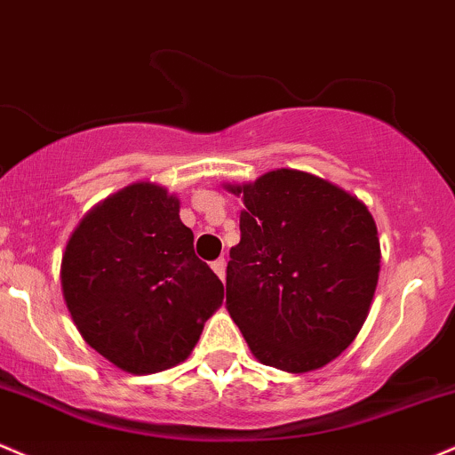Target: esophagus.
I'll return each instance as SVG.
<instances>
[{
  "label": "esophagus",
  "instance_id": "34e87169",
  "mask_svg": "<svg viewBox=\"0 0 455 455\" xmlns=\"http://www.w3.org/2000/svg\"><path fill=\"white\" fill-rule=\"evenodd\" d=\"M212 270L219 275V279H226V259H223V258L214 259Z\"/></svg>",
  "mask_w": 455,
  "mask_h": 455
}]
</instances>
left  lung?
Wrapping results in <instances>:
<instances>
[{"mask_svg":"<svg viewBox=\"0 0 455 455\" xmlns=\"http://www.w3.org/2000/svg\"><path fill=\"white\" fill-rule=\"evenodd\" d=\"M243 196L228 311L259 363L303 374L355 341L374 299L380 243L363 202L314 173L275 170Z\"/></svg>","mask_w":455,"mask_h":455,"instance_id":"obj_1","label":"left lung"}]
</instances>
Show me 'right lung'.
<instances>
[{
	"mask_svg": "<svg viewBox=\"0 0 455 455\" xmlns=\"http://www.w3.org/2000/svg\"><path fill=\"white\" fill-rule=\"evenodd\" d=\"M180 202L135 182L81 219L62 258L66 307L81 338L131 374L185 361L223 303V283L193 251Z\"/></svg>",
	"mask_w": 455,
	"mask_h": 455,
	"instance_id": "right-lung-1",
	"label": "right lung"
}]
</instances>
